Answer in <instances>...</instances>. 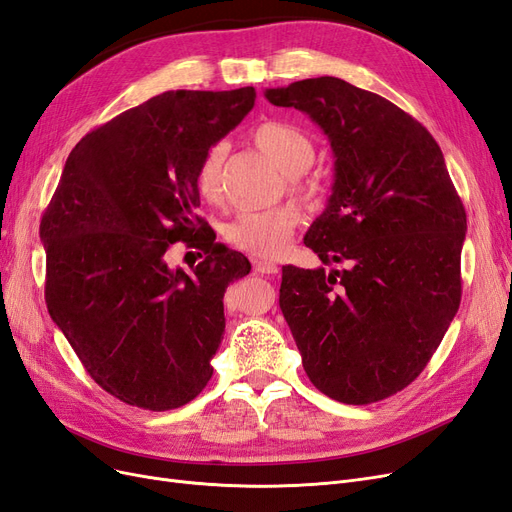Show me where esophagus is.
Returning a JSON list of instances; mask_svg holds the SVG:
<instances>
[{
	"mask_svg": "<svg viewBox=\"0 0 512 512\" xmlns=\"http://www.w3.org/2000/svg\"><path fill=\"white\" fill-rule=\"evenodd\" d=\"M254 269L258 273H264V275H275L279 271L277 264L271 262V260H254Z\"/></svg>",
	"mask_w": 512,
	"mask_h": 512,
	"instance_id": "1",
	"label": "esophagus"
}]
</instances>
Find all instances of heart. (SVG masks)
Segmentation results:
<instances>
[{
	"label": "heart",
	"instance_id": "1",
	"mask_svg": "<svg viewBox=\"0 0 512 512\" xmlns=\"http://www.w3.org/2000/svg\"><path fill=\"white\" fill-rule=\"evenodd\" d=\"M254 146L281 171L290 175V190L309 197V186L298 180L313 163L315 146L311 137L290 122L269 120L252 131ZM226 146L214 144L205 150L195 173V186L203 201L216 205L222 199V171ZM301 214L294 205H279L262 211H241L224 226V237L233 248L258 258H275L286 250Z\"/></svg>",
	"mask_w": 512,
	"mask_h": 512
}]
</instances>
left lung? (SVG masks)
Wrapping results in <instances>:
<instances>
[{"mask_svg": "<svg viewBox=\"0 0 512 512\" xmlns=\"http://www.w3.org/2000/svg\"><path fill=\"white\" fill-rule=\"evenodd\" d=\"M328 137L332 195L305 235L324 267L281 269L279 307L311 383L370 404L407 387L460 307L466 211L445 156L398 105L341 78L264 91Z\"/></svg>", "mask_w": 512, "mask_h": 512, "instance_id": "left-lung-1", "label": "left lung"}]
</instances>
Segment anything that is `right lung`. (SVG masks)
<instances>
[{
    "label": "right lung",
    "instance_id": "add662e5",
    "mask_svg": "<svg viewBox=\"0 0 512 512\" xmlns=\"http://www.w3.org/2000/svg\"><path fill=\"white\" fill-rule=\"evenodd\" d=\"M254 101V86L167 91L118 114L69 152L42 218L52 322L131 407H184L214 373L224 292L252 264L195 216V173ZM178 240L206 254L192 274L168 264Z\"/></svg>",
    "mask_w": 512,
    "mask_h": 512
}]
</instances>
